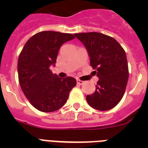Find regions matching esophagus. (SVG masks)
<instances>
[{
    "instance_id": "34e87169",
    "label": "esophagus",
    "mask_w": 148,
    "mask_h": 148,
    "mask_svg": "<svg viewBox=\"0 0 148 148\" xmlns=\"http://www.w3.org/2000/svg\"><path fill=\"white\" fill-rule=\"evenodd\" d=\"M76 82H77V84H79V85H82V84L84 83V82H83V81H82V80H79V79H77Z\"/></svg>"
}]
</instances>
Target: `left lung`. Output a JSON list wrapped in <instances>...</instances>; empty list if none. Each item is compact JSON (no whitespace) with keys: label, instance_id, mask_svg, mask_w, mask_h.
Returning <instances> with one entry per match:
<instances>
[{"label":"left lung","instance_id":"1","mask_svg":"<svg viewBox=\"0 0 148 148\" xmlns=\"http://www.w3.org/2000/svg\"><path fill=\"white\" fill-rule=\"evenodd\" d=\"M85 47L90 65L99 78L95 91L87 95L89 105L98 110L105 111L116 107L122 99L128 72L125 51L113 38L99 32L74 34Z\"/></svg>","mask_w":148,"mask_h":148}]
</instances>
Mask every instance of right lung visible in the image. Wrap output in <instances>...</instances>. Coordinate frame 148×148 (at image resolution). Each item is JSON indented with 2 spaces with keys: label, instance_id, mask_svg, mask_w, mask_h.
<instances>
[{
  "label": "right lung",
  "instance_id": "add662e5",
  "mask_svg": "<svg viewBox=\"0 0 148 148\" xmlns=\"http://www.w3.org/2000/svg\"><path fill=\"white\" fill-rule=\"evenodd\" d=\"M75 38L72 34L43 31L26 43L18 61L19 83L34 108L45 113L64 105L72 89L76 85L73 77L61 78L50 71L56 66L63 44Z\"/></svg>",
  "mask_w": 148,
  "mask_h": 148
}]
</instances>
